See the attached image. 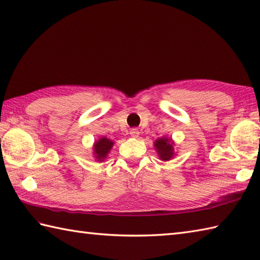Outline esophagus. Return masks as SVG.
I'll return each instance as SVG.
<instances>
[{
  "label": "esophagus",
  "mask_w": 260,
  "mask_h": 260,
  "mask_svg": "<svg viewBox=\"0 0 260 260\" xmlns=\"http://www.w3.org/2000/svg\"><path fill=\"white\" fill-rule=\"evenodd\" d=\"M129 134H131L132 137H139L140 132H139V129H137V128H132L131 132H129Z\"/></svg>",
  "instance_id": "esophagus-1"
}]
</instances>
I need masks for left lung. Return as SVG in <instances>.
I'll return each mask as SVG.
<instances>
[{
    "label": "left lung",
    "mask_w": 260,
    "mask_h": 260,
    "mask_svg": "<svg viewBox=\"0 0 260 260\" xmlns=\"http://www.w3.org/2000/svg\"><path fill=\"white\" fill-rule=\"evenodd\" d=\"M174 142L168 139V137H161V139H157L154 143V146H155V150L158 154V156L163 161H169L173 157L174 155Z\"/></svg>",
    "instance_id": "obj_1"
}]
</instances>
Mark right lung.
<instances>
[{"instance_id":"1","label":"right lung","mask_w":260,"mask_h":260,"mask_svg":"<svg viewBox=\"0 0 260 260\" xmlns=\"http://www.w3.org/2000/svg\"><path fill=\"white\" fill-rule=\"evenodd\" d=\"M114 145V142L112 140H108L107 137H102L93 144V156L98 162H103L106 158L107 154L112 150Z\"/></svg>"}]
</instances>
